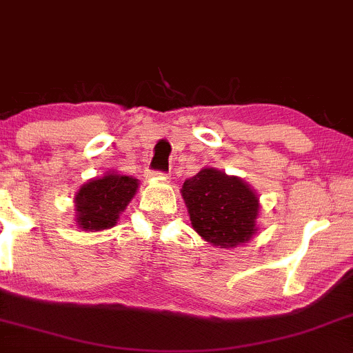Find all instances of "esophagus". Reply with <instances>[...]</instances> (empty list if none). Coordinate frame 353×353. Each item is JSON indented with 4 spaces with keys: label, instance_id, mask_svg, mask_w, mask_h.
Instances as JSON below:
<instances>
[{
    "label": "esophagus",
    "instance_id": "obj_1",
    "mask_svg": "<svg viewBox=\"0 0 353 353\" xmlns=\"http://www.w3.org/2000/svg\"><path fill=\"white\" fill-rule=\"evenodd\" d=\"M152 175H156V176H163V173H152Z\"/></svg>",
    "mask_w": 353,
    "mask_h": 353
}]
</instances>
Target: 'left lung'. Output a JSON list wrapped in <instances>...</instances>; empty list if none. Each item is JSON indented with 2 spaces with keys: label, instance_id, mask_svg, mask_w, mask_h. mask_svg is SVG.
<instances>
[{
  "label": "left lung",
  "instance_id": "1",
  "mask_svg": "<svg viewBox=\"0 0 353 353\" xmlns=\"http://www.w3.org/2000/svg\"><path fill=\"white\" fill-rule=\"evenodd\" d=\"M194 231L217 248H236L256 234L260 197L241 178L205 166L181 185Z\"/></svg>",
  "mask_w": 353,
  "mask_h": 353
}]
</instances>
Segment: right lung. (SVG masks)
Returning <instances> with one entry per match:
<instances>
[{
  "label": "right lung",
  "mask_w": 353,
  "mask_h": 353,
  "mask_svg": "<svg viewBox=\"0 0 353 353\" xmlns=\"http://www.w3.org/2000/svg\"><path fill=\"white\" fill-rule=\"evenodd\" d=\"M139 188L134 176L108 172L88 180L74 195V223L81 231L110 230Z\"/></svg>",
  "instance_id": "right-lung-1"
}]
</instances>
